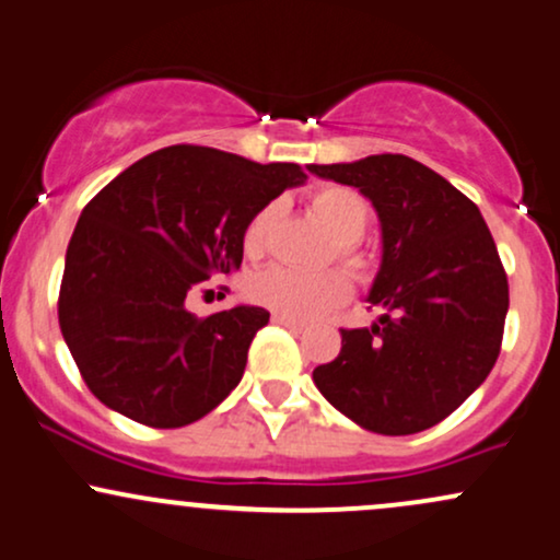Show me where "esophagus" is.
I'll list each match as a JSON object with an SVG mask.
<instances>
[{
  "label": "esophagus",
  "instance_id": "obj_1",
  "mask_svg": "<svg viewBox=\"0 0 560 560\" xmlns=\"http://www.w3.org/2000/svg\"><path fill=\"white\" fill-rule=\"evenodd\" d=\"M272 323L282 325V328H288L291 332H304L306 330L304 323H299V319H293V317H285V314H272Z\"/></svg>",
  "mask_w": 560,
  "mask_h": 560
}]
</instances>
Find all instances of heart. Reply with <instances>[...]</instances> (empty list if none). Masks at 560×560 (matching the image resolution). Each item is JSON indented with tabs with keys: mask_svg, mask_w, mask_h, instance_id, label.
<instances>
[{
	"mask_svg": "<svg viewBox=\"0 0 560 560\" xmlns=\"http://www.w3.org/2000/svg\"><path fill=\"white\" fill-rule=\"evenodd\" d=\"M312 209L319 222L338 241V254L357 272L368 269V261L357 250L370 224V206L360 192L341 185H323L312 192ZM275 222H278V203L261 206L243 228V250L250 259H259L269 246ZM250 299L259 301L267 310L285 314L293 319H317L323 314L343 304L351 296V282L338 269L328 272H301L291 267H269L256 272L248 282Z\"/></svg>",
	"mask_w": 560,
	"mask_h": 560,
	"instance_id": "heart-1",
	"label": "heart"
}]
</instances>
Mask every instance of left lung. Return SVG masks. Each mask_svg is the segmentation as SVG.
I'll use <instances>...</instances> for the list:
<instances>
[{
	"label": "left lung",
	"instance_id": "obj_1",
	"mask_svg": "<svg viewBox=\"0 0 560 560\" xmlns=\"http://www.w3.org/2000/svg\"><path fill=\"white\" fill-rule=\"evenodd\" d=\"M310 172L357 187L378 213L383 243L368 296L381 317L341 330V351L314 368V386L368 431L431 429L498 362L508 278L492 232L474 200L407 155L312 163Z\"/></svg>",
	"mask_w": 560,
	"mask_h": 560
}]
</instances>
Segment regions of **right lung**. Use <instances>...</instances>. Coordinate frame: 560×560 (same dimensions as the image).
<instances>
[{"label":"right lung","mask_w":560,"mask_h":560,"mask_svg":"<svg viewBox=\"0 0 560 560\" xmlns=\"http://www.w3.org/2000/svg\"><path fill=\"white\" fill-rule=\"evenodd\" d=\"M304 179L299 163L172 144L84 206L58 317L94 397L153 429L196 423L230 397L269 312L237 304L196 317L187 293L241 269L248 219Z\"/></svg>","instance_id":"obj_1"}]
</instances>
